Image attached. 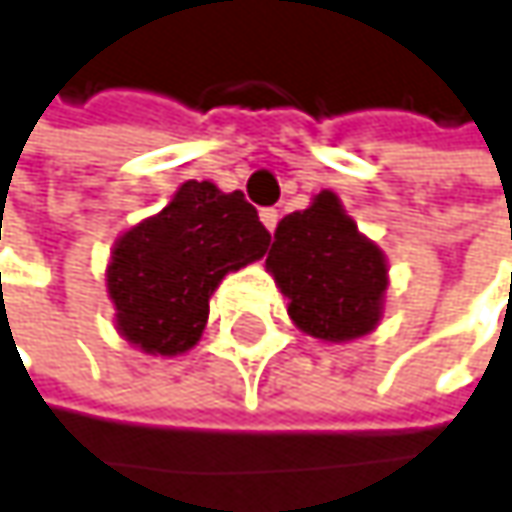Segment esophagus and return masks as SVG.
<instances>
[{
    "instance_id": "obj_1",
    "label": "esophagus",
    "mask_w": 512,
    "mask_h": 512,
    "mask_svg": "<svg viewBox=\"0 0 512 512\" xmlns=\"http://www.w3.org/2000/svg\"><path fill=\"white\" fill-rule=\"evenodd\" d=\"M260 222L266 225V231H275V225H278V210L263 208L260 210Z\"/></svg>"
}]
</instances>
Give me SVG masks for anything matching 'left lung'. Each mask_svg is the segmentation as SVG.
Listing matches in <instances>:
<instances>
[{
    "mask_svg": "<svg viewBox=\"0 0 512 512\" xmlns=\"http://www.w3.org/2000/svg\"><path fill=\"white\" fill-rule=\"evenodd\" d=\"M266 269L290 299L287 313L296 328L316 340L349 343L381 322L387 257L357 231L331 190L278 222Z\"/></svg>",
    "mask_w": 512,
    "mask_h": 512,
    "instance_id": "8db88e82",
    "label": "left lung"
}]
</instances>
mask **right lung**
Masks as SVG:
<instances>
[{
  "label": "right lung",
  "mask_w": 512,
  "mask_h": 512,
  "mask_svg": "<svg viewBox=\"0 0 512 512\" xmlns=\"http://www.w3.org/2000/svg\"><path fill=\"white\" fill-rule=\"evenodd\" d=\"M266 246L269 231L240 190L184 181L161 213L114 243L105 275L117 331L146 354L190 351L208 325L213 290Z\"/></svg>",
  "instance_id": "obj_1"
}]
</instances>
